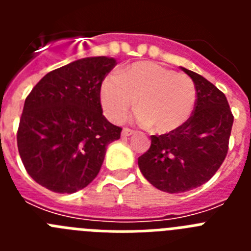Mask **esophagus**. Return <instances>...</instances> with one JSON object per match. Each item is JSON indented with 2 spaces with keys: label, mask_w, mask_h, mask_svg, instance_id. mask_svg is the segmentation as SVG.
Instances as JSON below:
<instances>
[{
  "label": "esophagus",
  "mask_w": 251,
  "mask_h": 251,
  "mask_svg": "<svg viewBox=\"0 0 251 251\" xmlns=\"http://www.w3.org/2000/svg\"><path fill=\"white\" fill-rule=\"evenodd\" d=\"M132 134H133V130L128 129V128H124V129L122 130V137H124V138H126V137H130Z\"/></svg>",
  "instance_id": "esophagus-1"
}]
</instances>
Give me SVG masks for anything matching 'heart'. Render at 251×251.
<instances>
[{
  "label": "heart",
  "instance_id": "obj_1",
  "mask_svg": "<svg viewBox=\"0 0 251 251\" xmlns=\"http://www.w3.org/2000/svg\"><path fill=\"white\" fill-rule=\"evenodd\" d=\"M99 95L109 121L118 123L126 119L136 104L138 123L152 127L158 134L179 129L196 104V86L191 77L152 61L134 63L118 75L106 76Z\"/></svg>",
  "mask_w": 251,
  "mask_h": 251
}]
</instances>
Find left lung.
I'll return each instance as SVG.
<instances>
[{"label":"left lung","mask_w":251,"mask_h":251,"mask_svg":"<svg viewBox=\"0 0 251 251\" xmlns=\"http://www.w3.org/2000/svg\"><path fill=\"white\" fill-rule=\"evenodd\" d=\"M196 86L194 113L179 129L151 137V147L138 158L148 182L168 194L190 191L211 178L229 147L234 117L225 94L207 79L181 68Z\"/></svg>","instance_id":"left-lung-1"}]
</instances>
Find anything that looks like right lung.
<instances>
[{"instance_id":"right-lung-1","label":"right lung","mask_w":251,"mask_h":251,"mask_svg":"<svg viewBox=\"0 0 251 251\" xmlns=\"http://www.w3.org/2000/svg\"><path fill=\"white\" fill-rule=\"evenodd\" d=\"M114 57L75 60L45 76L25 100L17 147L27 174L57 194H74L97 177L122 128L103 115L101 81Z\"/></svg>"}]
</instances>
